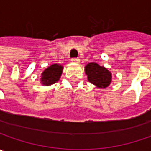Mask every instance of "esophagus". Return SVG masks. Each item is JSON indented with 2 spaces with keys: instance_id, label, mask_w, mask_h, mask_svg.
Returning a JSON list of instances; mask_svg holds the SVG:
<instances>
[{
  "instance_id": "1",
  "label": "esophagus",
  "mask_w": 151,
  "mask_h": 151,
  "mask_svg": "<svg viewBox=\"0 0 151 151\" xmlns=\"http://www.w3.org/2000/svg\"><path fill=\"white\" fill-rule=\"evenodd\" d=\"M79 61H80V59L78 58H72V62L73 63H79Z\"/></svg>"
}]
</instances>
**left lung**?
Here are the masks:
<instances>
[{
    "instance_id": "left-lung-1",
    "label": "left lung",
    "mask_w": 151,
    "mask_h": 151,
    "mask_svg": "<svg viewBox=\"0 0 151 151\" xmlns=\"http://www.w3.org/2000/svg\"><path fill=\"white\" fill-rule=\"evenodd\" d=\"M85 73L88 80L97 88H104L112 82V74L104 67L99 66L96 63H89L85 66Z\"/></svg>"
}]
</instances>
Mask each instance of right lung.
I'll use <instances>...</instances> for the list:
<instances>
[{
  "label": "right lung",
  "instance_id": "right-lung-1",
  "mask_svg": "<svg viewBox=\"0 0 151 151\" xmlns=\"http://www.w3.org/2000/svg\"><path fill=\"white\" fill-rule=\"evenodd\" d=\"M63 67L59 64H52L46 68L41 75V83L42 85L49 86L59 80Z\"/></svg>",
  "mask_w": 151,
  "mask_h": 151
}]
</instances>
